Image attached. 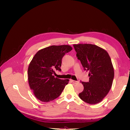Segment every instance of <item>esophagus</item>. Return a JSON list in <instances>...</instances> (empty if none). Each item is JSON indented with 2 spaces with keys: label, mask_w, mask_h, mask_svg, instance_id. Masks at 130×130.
<instances>
[{
  "label": "esophagus",
  "mask_w": 130,
  "mask_h": 130,
  "mask_svg": "<svg viewBox=\"0 0 130 130\" xmlns=\"http://www.w3.org/2000/svg\"><path fill=\"white\" fill-rule=\"evenodd\" d=\"M71 81L73 82L74 84H77L78 83V81H75L73 80H71Z\"/></svg>",
  "instance_id": "esophagus-1"
}]
</instances>
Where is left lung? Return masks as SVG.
<instances>
[{
	"label": "left lung",
	"instance_id": "left-lung-1",
	"mask_svg": "<svg viewBox=\"0 0 130 130\" xmlns=\"http://www.w3.org/2000/svg\"><path fill=\"white\" fill-rule=\"evenodd\" d=\"M73 46L84 69L89 72V82H81L84 89L78 96L88 104L99 103L112 85L115 73L111 59L106 50L96 45L78 44Z\"/></svg>",
	"mask_w": 130,
	"mask_h": 130
}]
</instances>
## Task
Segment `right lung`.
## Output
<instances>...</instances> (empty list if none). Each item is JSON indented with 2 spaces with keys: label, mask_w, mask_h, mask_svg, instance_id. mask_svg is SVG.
<instances>
[{
  "label": "right lung",
  "mask_w": 130,
  "mask_h": 130,
  "mask_svg": "<svg viewBox=\"0 0 130 130\" xmlns=\"http://www.w3.org/2000/svg\"><path fill=\"white\" fill-rule=\"evenodd\" d=\"M73 49L68 45H52L37 52L30 62L27 74L30 89L42 102H49L61 95L69 80L55 77L56 69L61 71L62 57Z\"/></svg>",
  "instance_id": "obj_1"
}]
</instances>
